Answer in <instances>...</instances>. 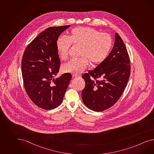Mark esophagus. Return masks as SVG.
<instances>
[{"label": "esophagus", "instance_id": "esophagus-1", "mask_svg": "<svg viewBox=\"0 0 154 154\" xmlns=\"http://www.w3.org/2000/svg\"><path fill=\"white\" fill-rule=\"evenodd\" d=\"M72 78H80L81 76V75H77V74H73L72 75Z\"/></svg>", "mask_w": 154, "mask_h": 154}]
</instances>
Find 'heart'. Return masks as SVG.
<instances>
[{"mask_svg":"<svg viewBox=\"0 0 154 154\" xmlns=\"http://www.w3.org/2000/svg\"><path fill=\"white\" fill-rule=\"evenodd\" d=\"M80 45L78 59L70 60L63 66V71L78 74L83 72L89 64L102 63L106 59L112 46V38L109 34L99 32L94 28L79 27L71 30L69 37L60 36L56 41V48L63 60L68 58L71 44Z\"/></svg>","mask_w":154,"mask_h":154,"instance_id":"obj_1","label":"heart"}]
</instances>
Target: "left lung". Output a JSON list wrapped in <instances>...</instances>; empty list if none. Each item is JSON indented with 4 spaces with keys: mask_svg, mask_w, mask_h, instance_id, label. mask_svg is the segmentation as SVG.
I'll list each match as a JSON object with an SVG mask.
<instances>
[{
    "mask_svg": "<svg viewBox=\"0 0 154 154\" xmlns=\"http://www.w3.org/2000/svg\"><path fill=\"white\" fill-rule=\"evenodd\" d=\"M130 60L126 46L117 33L112 51L94 70L82 78L83 103L91 110L101 112L113 106L125 91L130 78Z\"/></svg>",
    "mask_w": 154,
    "mask_h": 154,
    "instance_id": "obj_1",
    "label": "left lung"
}]
</instances>
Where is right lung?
<instances>
[{
    "label": "right lung",
    "mask_w": 154,
    "mask_h": 154,
    "mask_svg": "<svg viewBox=\"0 0 154 154\" xmlns=\"http://www.w3.org/2000/svg\"><path fill=\"white\" fill-rule=\"evenodd\" d=\"M70 26L48 28L24 52L21 67L24 88L32 101L44 109L51 110L61 104L71 80L70 73L54 79L59 72L61 63L56 41Z\"/></svg>",
    "instance_id": "right-lung-1"
}]
</instances>
